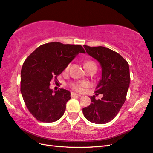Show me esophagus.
Masks as SVG:
<instances>
[{
	"instance_id": "esophagus-1",
	"label": "esophagus",
	"mask_w": 153,
	"mask_h": 153,
	"mask_svg": "<svg viewBox=\"0 0 153 153\" xmlns=\"http://www.w3.org/2000/svg\"><path fill=\"white\" fill-rule=\"evenodd\" d=\"M71 97H74V96L80 97V96H81V95H79V94H76V93H73V92H71Z\"/></svg>"
}]
</instances>
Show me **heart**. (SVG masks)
<instances>
[{
  "instance_id": "b5f03b06",
  "label": "heart",
  "mask_w": 153,
  "mask_h": 153,
  "mask_svg": "<svg viewBox=\"0 0 153 153\" xmlns=\"http://www.w3.org/2000/svg\"><path fill=\"white\" fill-rule=\"evenodd\" d=\"M95 64L94 62L92 61H86L84 64L85 68H87L88 66H89L91 65H94ZM69 68H70V65H68V66L65 68V70H68ZM89 85V84L87 82H80V83H73L71 85V87L72 88L74 89V90L77 91H82L83 90V89L85 88H87Z\"/></svg>"
}]
</instances>
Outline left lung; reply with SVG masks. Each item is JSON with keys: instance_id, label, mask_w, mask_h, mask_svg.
I'll return each mask as SVG.
<instances>
[{"instance_id": "obj_1", "label": "left lung", "mask_w": 153, "mask_h": 153, "mask_svg": "<svg viewBox=\"0 0 153 153\" xmlns=\"http://www.w3.org/2000/svg\"><path fill=\"white\" fill-rule=\"evenodd\" d=\"M83 47L102 68V78L95 92L97 95L103 94V97L97 100L95 95L91 96V104L83 108V113L94 123H107L118 114L126 100L130 83L128 64L119 53L107 48Z\"/></svg>"}]
</instances>
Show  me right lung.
Masks as SVG:
<instances>
[{"label":"right lung","instance_id":"add662e5","mask_svg":"<svg viewBox=\"0 0 153 153\" xmlns=\"http://www.w3.org/2000/svg\"><path fill=\"white\" fill-rule=\"evenodd\" d=\"M79 53H85L81 45L55 42L41 45L25 59L20 91L27 109L38 121L54 122L64 115L70 92L63 88L53 91L50 82H56Z\"/></svg>","mask_w":153,"mask_h":153}]
</instances>
